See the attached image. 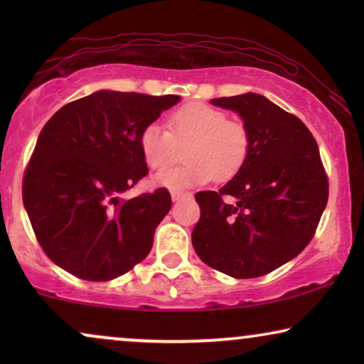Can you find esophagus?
Instances as JSON below:
<instances>
[{"instance_id":"obj_1","label":"esophagus","mask_w":364,"mask_h":364,"mask_svg":"<svg viewBox=\"0 0 364 364\" xmlns=\"http://www.w3.org/2000/svg\"><path fill=\"white\" fill-rule=\"evenodd\" d=\"M171 197H172V202H178V200H182V198L191 197V193L181 192V191H172V192H171Z\"/></svg>"}]
</instances>
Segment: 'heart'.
Masks as SVG:
<instances>
[{
  "label": "heart",
  "mask_w": 364,
  "mask_h": 364,
  "mask_svg": "<svg viewBox=\"0 0 364 364\" xmlns=\"http://www.w3.org/2000/svg\"><path fill=\"white\" fill-rule=\"evenodd\" d=\"M168 131L152 122L142 129L139 147L152 171H164L183 149V166L154 177V183L171 191H186L215 181H228L245 166L250 134L245 124L227 119L220 109L202 102L178 107L168 116Z\"/></svg>",
  "instance_id": "obj_1"
}]
</instances>
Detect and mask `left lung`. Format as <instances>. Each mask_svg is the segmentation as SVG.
<instances>
[{
    "mask_svg": "<svg viewBox=\"0 0 364 364\" xmlns=\"http://www.w3.org/2000/svg\"><path fill=\"white\" fill-rule=\"evenodd\" d=\"M210 102L242 117L250 152L220 191L196 196L200 220L192 245L203 263L225 275H267L310 243L326 207L328 178L318 144L300 119L260 94ZM225 195L236 203H223Z\"/></svg>",
    "mask_w": 364,
    "mask_h": 364,
    "instance_id": "1",
    "label": "left lung"
}]
</instances>
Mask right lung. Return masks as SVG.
I'll return each instance as SVG.
<instances>
[{
  "instance_id": "add662e5",
  "label": "right lung",
  "mask_w": 364,
  "mask_h": 364,
  "mask_svg": "<svg viewBox=\"0 0 364 364\" xmlns=\"http://www.w3.org/2000/svg\"><path fill=\"white\" fill-rule=\"evenodd\" d=\"M178 101L172 94L96 91L43 127L24 172L23 203L39 245L63 270L107 282L149 255L171 193L121 196L149 172L142 129Z\"/></svg>"
}]
</instances>
